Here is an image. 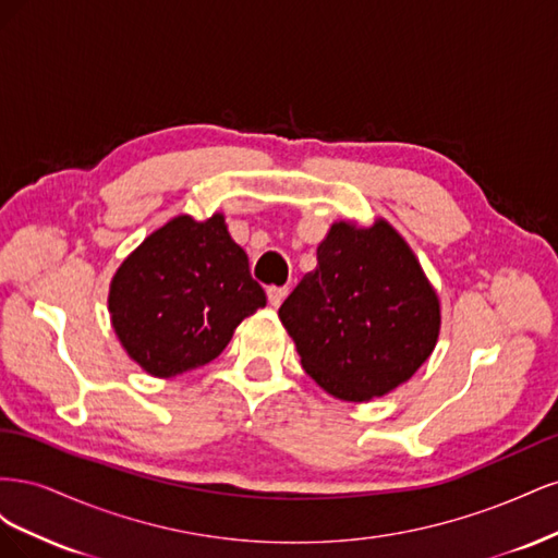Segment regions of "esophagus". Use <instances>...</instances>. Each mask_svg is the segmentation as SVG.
I'll return each mask as SVG.
<instances>
[{"label":"esophagus","instance_id":"34e87169","mask_svg":"<svg viewBox=\"0 0 558 558\" xmlns=\"http://www.w3.org/2000/svg\"><path fill=\"white\" fill-rule=\"evenodd\" d=\"M286 295H289V289H286V286H269L267 289V300L272 307H279L286 300Z\"/></svg>","mask_w":558,"mask_h":558}]
</instances>
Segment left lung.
I'll return each instance as SVG.
<instances>
[{
    "label": "left lung",
    "mask_w": 558,
    "mask_h": 558,
    "mask_svg": "<svg viewBox=\"0 0 558 558\" xmlns=\"http://www.w3.org/2000/svg\"><path fill=\"white\" fill-rule=\"evenodd\" d=\"M279 318L305 373L347 402L396 391L428 361L442 324L433 283L384 218L332 223Z\"/></svg>",
    "instance_id": "left-lung-1"
}]
</instances>
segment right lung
<instances>
[{"label":"right lung","mask_w":558,"mask_h":558,"mask_svg":"<svg viewBox=\"0 0 558 558\" xmlns=\"http://www.w3.org/2000/svg\"><path fill=\"white\" fill-rule=\"evenodd\" d=\"M265 302L221 211L207 221L189 214L170 218L130 253L109 286L118 342L158 379L214 361Z\"/></svg>","instance_id":"add662e5"}]
</instances>
